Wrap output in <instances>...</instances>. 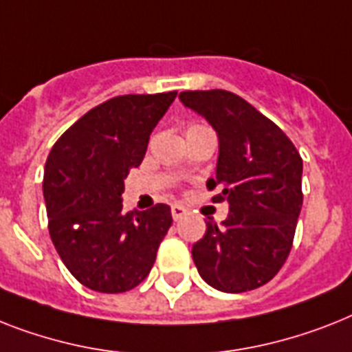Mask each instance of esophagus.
<instances>
[{"instance_id": "34e87169", "label": "esophagus", "mask_w": 352, "mask_h": 352, "mask_svg": "<svg viewBox=\"0 0 352 352\" xmlns=\"http://www.w3.org/2000/svg\"><path fill=\"white\" fill-rule=\"evenodd\" d=\"M186 215V208L181 204H173L171 206V217H173V221H181L182 217Z\"/></svg>"}]
</instances>
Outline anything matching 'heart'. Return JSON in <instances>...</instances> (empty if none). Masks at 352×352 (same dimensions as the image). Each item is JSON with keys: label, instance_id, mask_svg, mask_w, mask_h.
I'll list each match as a JSON object with an SVG mask.
<instances>
[{"label": "heart", "instance_id": "1", "mask_svg": "<svg viewBox=\"0 0 352 352\" xmlns=\"http://www.w3.org/2000/svg\"><path fill=\"white\" fill-rule=\"evenodd\" d=\"M193 126H199V124H193ZM191 128V126H190Z\"/></svg>", "mask_w": 352, "mask_h": 352}]
</instances>
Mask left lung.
<instances>
[{
    "label": "left lung",
    "mask_w": 352,
    "mask_h": 352,
    "mask_svg": "<svg viewBox=\"0 0 352 352\" xmlns=\"http://www.w3.org/2000/svg\"><path fill=\"white\" fill-rule=\"evenodd\" d=\"M219 135L213 202H230L221 226L206 222L191 255L204 282L224 293L267 284L289 256L302 210V157L291 139L255 107L228 90L181 92Z\"/></svg>",
    "instance_id": "obj_1"
}]
</instances>
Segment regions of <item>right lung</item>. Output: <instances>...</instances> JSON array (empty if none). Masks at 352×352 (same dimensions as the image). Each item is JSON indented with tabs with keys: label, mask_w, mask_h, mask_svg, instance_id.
I'll use <instances>...</instances> for the list:
<instances>
[{
	"label": "right lung",
	"mask_w": 352,
	"mask_h": 352,
	"mask_svg": "<svg viewBox=\"0 0 352 352\" xmlns=\"http://www.w3.org/2000/svg\"><path fill=\"white\" fill-rule=\"evenodd\" d=\"M177 92L111 97L87 111L48 153L43 177L50 239L74 278L99 293L133 289L170 230V206L122 210L124 179Z\"/></svg>",
	"instance_id": "right-lung-1"
}]
</instances>
